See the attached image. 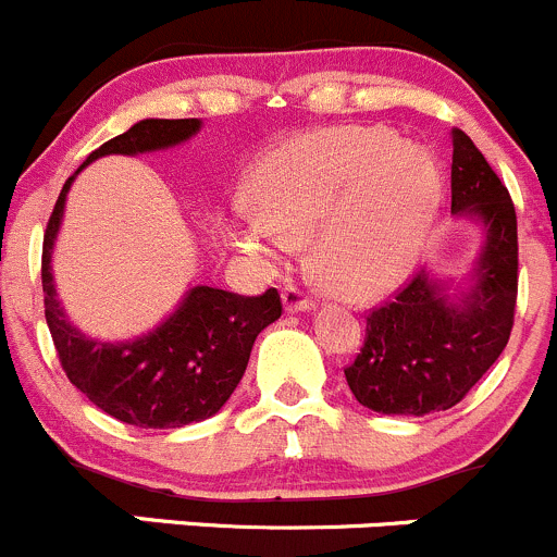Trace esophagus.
Masks as SVG:
<instances>
[{
	"instance_id": "34e87169",
	"label": "esophagus",
	"mask_w": 557,
	"mask_h": 557,
	"mask_svg": "<svg viewBox=\"0 0 557 557\" xmlns=\"http://www.w3.org/2000/svg\"><path fill=\"white\" fill-rule=\"evenodd\" d=\"M281 302H284L286 313H300V311H311V308H317V300H313L311 295H306L300 286H292V284L284 286V292H281Z\"/></svg>"
}]
</instances>
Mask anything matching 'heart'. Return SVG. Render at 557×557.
Here are the masks:
<instances>
[{"instance_id": "b5f03b06", "label": "heart", "mask_w": 557, "mask_h": 557, "mask_svg": "<svg viewBox=\"0 0 557 557\" xmlns=\"http://www.w3.org/2000/svg\"><path fill=\"white\" fill-rule=\"evenodd\" d=\"M442 189L436 157L384 126L308 132L262 159L251 178L257 211L238 213L227 235L262 268L284 265L313 240L327 289L376 300L414 271Z\"/></svg>"}]
</instances>
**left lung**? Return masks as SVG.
Returning <instances> with one entry per match:
<instances>
[{"label": "left lung", "instance_id": "obj_1", "mask_svg": "<svg viewBox=\"0 0 557 557\" xmlns=\"http://www.w3.org/2000/svg\"><path fill=\"white\" fill-rule=\"evenodd\" d=\"M453 216L482 230L458 276L422 268L393 302L368 317L366 344L344 371L379 414L447 411L500 357L515 322L517 216L498 175L466 132L453 129Z\"/></svg>", "mask_w": 557, "mask_h": 557}]
</instances>
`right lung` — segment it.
I'll return each mask as SVG.
<instances>
[{
    "instance_id": "obj_1",
    "label": "right lung",
    "mask_w": 557,
    "mask_h": 557,
    "mask_svg": "<svg viewBox=\"0 0 557 557\" xmlns=\"http://www.w3.org/2000/svg\"><path fill=\"white\" fill-rule=\"evenodd\" d=\"M200 119H143L113 137L75 170L59 195L42 238L46 322L70 382L97 409L135 428H184L216 414L249 366L257 335L281 317L276 289L240 297L208 284H191L159 324L124 341L84 333L64 311L53 281V249L64 222L70 186L81 170L102 157H140L191 140Z\"/></svg>"
}]
</instances>
